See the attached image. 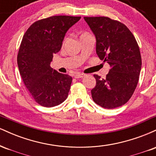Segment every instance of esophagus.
Returning a JSON list of instances; mask_svg holds the SVG:
<instances>
[{
  "mask_svg": "<svg viewBox=\"0 0 156 156\" xmlns=\"http://www.w3.org/2000/svg\"><path fill=\"white\" fill-rule=\"evenodd\" d=\"M85 76V74H83V73H76V74L74 75V78H83V77Z\"/></svg>",
  "mask_w": 156,
  "mask_h": 156,
  "instance_id": "esophagus-1",
  "label": "esophagus"
}]
</instances>
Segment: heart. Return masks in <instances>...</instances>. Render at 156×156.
<instances>
[{
  "instance_id": "obj_1",
  "label": "heart",
  "mask_w": 156,
  "mask_h": 156,
  "mask_svg": "<svg viewBox=\"0 0 156 156\" xmlns=\"http://www.w3.org/2000/svg\"><path fill=\"white\" fill-rule=\"evenodd\" d=\"M86 34V33H84V34Z\"/></svg>"
}]
</instances>
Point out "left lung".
Instances as JSON below:
<instances>
[{"mask_svg":"<svg viewBox=\"0 0 156 156\" xmlns=\"http://www.w3.org/2000/svg\"><path fill=\"white\" fill-rule=\"evenodd\" d=\"M96 37V53L110 69L105 78L94 74L93 101L103 108L122 106L133 95L141 68L140 50L125 24L108 17H84Z\"/></svg>","mask_w":156,"mask_h":156,"instance_id":"left-lung-1","label":"left lung"}]
</instances>
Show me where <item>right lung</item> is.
Segmentation results:
<instances>
[{"instance_id": "add662e5", "label": "right lung", "mask_w": 156, "mask_h": 156, "mask_svg": "<svg viewBox=\"0 0 156 156\" xmlns=\"http://www.w3.org/2000/svg\"><path fill=\"white\" fill-rule=\"evenodd\" d=\"M80 17L59 15L39 20L23 36L17 54L22 79L39 105L53 107L67 99L72 77L53 69L50 63L61 50L67 30Z\"/></svg>"}]
</instances>
